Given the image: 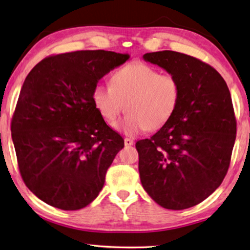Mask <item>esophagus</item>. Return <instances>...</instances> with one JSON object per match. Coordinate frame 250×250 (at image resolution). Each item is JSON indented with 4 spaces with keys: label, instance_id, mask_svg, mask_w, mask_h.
Masks as SVG:
<instances>
[{
    "label": "esophagus",
    "instance_id": "1",
    "mask_svg": "<svg viewBox=\"0 0 250 250\" xmlns=\"http://www.w3.org/2000/svg\"><path fill=\"white\" fill-rule=\"evenodd\" d=\"M133 140L132 139H129V138H125V144L126 145V146H130V145H133Z\"/></svg>",
    "mask_w": 250,
    "mask_h": 250
}]
</instances>
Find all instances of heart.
Returning <instances> with one entry per match:
<instances>
[{
  "label": "heart",
  "instance_id": "heart-1",
  "mask_svg": "<svg viewBox=\"0 0 250 250\" xmlns=\"http://www.w3.org/2000/svg\"><path fill=\"white\" fill-rule=\"evenodd\" d=\"M111 85L97 84L93 102L108 124L125 109L126 116L113 126L129 137L158 130L168 122L179 105L181 86L172 74H161L148 64L133 62L115 71Z\"/></svg>",
  "mask_w": 250,
  "mask_h": 250
}]
</instances>
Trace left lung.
I'll return each mask as SVG.
<instances>
[{
  "label": "left lung",
  "mask_w": 250,
  "mask_h": 250,
  "mask_svg": "<svg viewBox=\"0 0 250 250\" xmlns=\"http://www.w3.org/2000/svg\"><path fill=\"white\" fill-rule=\"evenodd\" d=\"M143 59L178 79L179 105L167 124L135 144L143 188L168 210L197 206L220 187L236 139L229 89L215 69L187 54L145 53Z\"/></svg>",
  "instance_id": "8db88e82"
}]
</instances>
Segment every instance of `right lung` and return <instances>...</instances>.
<instances>
[{
	"label": "right lung",
	"mask_w": 250,
	"mask_h": 250,
	"mask_svg": "<svg viewBox=\"0 0 250 250\" xmlns=\"http://www.w3.org/2000/svg\"><path fill=\"white\" fill-rule=\"evenodd\" d=\"M128 53L83 50L51 56L29 72L12 119V139L25 185L65 211L94 201L125 146L93 102L98 81Z\"/></svg>",
	"instance_id": "obj_1"
}]
</instances>
